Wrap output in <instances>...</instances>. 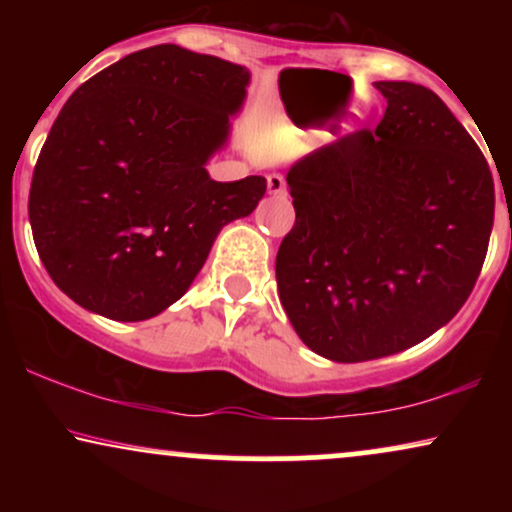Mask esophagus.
Returning a JSON list of instances; mask_svg holds the SVG:
<instances>
[{
    "label": "esophagus",
    "mask_w": 512,
    "mask_h": 512,
    "mask_svg": "<svg viewBox=\"0 0 512 512\" xmlns=\"http://www.w3.org/2000/svg\"><path fill=\"white\" fill-rule=\"evenodd\" d=\"M267 190H269V195L284 197V195H286V180L281 178L279 173L267 175Z\"/></svg>",
    "instance_id": "34e87169"
}]
</instances>
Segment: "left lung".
<instances>
[{
	"mask_svg": "<svg viewBox=\"0 0 512 512\" xmlns=\"http://www.w3.org/2000/svg\"><path fill=\"white\" fill-rule=\"evenodd\" d=\"M375 132L344 134L286 175L296 223L276 286L301 342L337 363L399 354L472 293L493 228L489 163L431 88L375 81Z\"/></svg>",
	"mask_w": 512,
	"mask_h": 512,
	"instance_id": "1",
	"label": "left lung"
}]
</instances>
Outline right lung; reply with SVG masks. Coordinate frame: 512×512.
<instances>
[{"label": "right lung", "mask_w": 512, "mask_h": 512, "mask_svg": "<svg viewBox=\"0 0 512 512\" xmlns=\"http://www.w3.org/2000/svg\"><path fill=\"white\" fill-rule=\"evenodd\" d=\"M250 72L156 45L81 84L38 156L28 219L40 260L74 303L117 322L185 296L226 223L255 211L262 175L216 182Z\"/></svg>", "instance_id": "add662e5"}]
</instances>
